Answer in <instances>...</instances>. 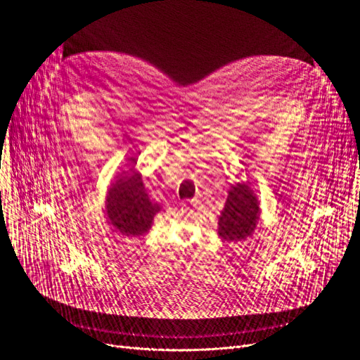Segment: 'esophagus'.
Instances as JSON below:
<instances>
[{"label":"esophagus","mask_w":360,"mask_h":360,"mask_svg":"<svg viewBox=\"0 0 360 360\" xmlns=\"http://www.w3.org/2000/svg\"><path fill=\"white\" fill-rule=\"evenodd\" d=\"M191 205H193L195 208H198V203H196V200H191Z\"/></svg>","instance_id":"esophagus-1"}]
</instances>
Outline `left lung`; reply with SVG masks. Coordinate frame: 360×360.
<instances>
[{
    "label": "left lung",
    "instance_id": "left-lung-1",
    "mask_svg": "<svg viewBox=\"0 0 360 360\" xmlns=\"http://www.w3.org/2000/svg\"><path fill=\"white\" fill-rule=\"evenodd\" d=\"M259 202L246 184L232 185L219 215L218 235L222 240L236 242L252 235L259 221Z\"/></svg>",
    "mask_w": 360,
    "mask_h": 360
}]
</instances>
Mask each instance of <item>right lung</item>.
<instances>
[{"label": "right lung", "mask_w": 360, "mask_h": 360, "mask_svg": "<svg viewBox=\"0 0 360 360\" xmlns=\"http://www.w3.org/2000/svg\"><path fill=\"white\" fill-rule=\"evenodd\" d=\"M117 178L105 200L108 222L124 236H141L149 231L161 207L149 199L142 175L132 165Z\"/></svg>", "instance_id": "right-lung-1"}]
</instances>
